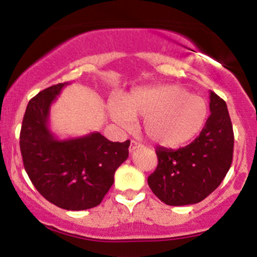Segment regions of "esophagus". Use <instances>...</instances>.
Returning <instances> with one entry per match:
<instances>
[{
  "label": "esophagus",
  "mask_w": 257,
  "mask_h": 257,
  "mask_svg": "<svg viewBox=\"0 0 257 257\" xmlns=\"http://www.w3.org/2000/svg\"><path fill=\"white\" fill-rule=\"evenodd\" d=\"M140 147H141V144L138 143V142H136V141H131V144H130V148H128L130 153L135 152V150L137 149V148H140Z\"/></svg>",
  "instance_id": "esophagus-1"
}]
</instances>
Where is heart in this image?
I'll return each instance as SVG.
<instances>
[{
	"label": "heart",
	"mask_w": 257,
	"mask_h": 257,
	"mask_svg": "<svg viewBox=\"0 0 257 257\" xmlns=\"http://www.w3.org/2000/svg\"><path fill=\"white\" fill-rule=\"evenodd\" d=\"M111 119L128 127L134 117H143L142 130L153 143L179 147L195 137L206 122L207 103L182 86L160 85L137 89L109 103Z\"/></svg>",
	"instance_id": "b5f03b06"
}]
</instances>
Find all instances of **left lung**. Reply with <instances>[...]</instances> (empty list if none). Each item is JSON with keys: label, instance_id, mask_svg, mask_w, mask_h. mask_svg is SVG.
<instances>
[{"label": "left lung", "instance_id": "8db88e82", "mask_svg": "<svg viewBox=\"0 0 257 257\" xmlns=\"http://www.w3.org/2000/svg\"><path fill=\"white\" fill-rule=\"evenodd\" d=\"M210 115L200 136L178 150L156 148L159 164L148 177L152 191L168 206L203 201L221 184L233 158L234 136L227 105L209 95Z\"/></svg>", "mask_w": 257, "mask_h": 257}]
</instances>
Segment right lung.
Here are the masks:
<instances>
[{
  "instance_id": "obj_1",
  "label": "right lung",
  "mask_w": 257,
  "mask_h": 257,
  "mask_svg": "<svg viewBox=\"0 0 257 257\" xmlns=\"http://www.w3.org/2000/svg\"><path fill=\"white\" fill-rule=\"evenodd\" d=\"M68 83L56 84L30 99L20 131L25 171L47 201L67 210L98 206L128 158L130 141L110 142L99 132L60 141L48 127L50 105Z\"/></svg>"
}]
</instances>
